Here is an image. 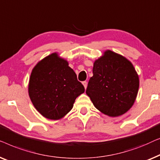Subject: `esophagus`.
<instances>
[{"label":"esophagus","instance_id":"1","mask_svg":"<svg viewBox=\"0 0 160 160\" xmlns=\"http://www.w3.org/2000/svg\"><path fill=\"white\" fill-rule=\"evenodd\" d=\"M82 85H83V86H84L85 89H86L87 85H88V82H86V81H83V82H82Z\"/></svg>","mask_w":160,"mask_h":160}]
</instances>
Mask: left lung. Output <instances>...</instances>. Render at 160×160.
<instances>
[{
    "label": "left lung",
    "mask_w": 160,
    "mask_h": 160,
    "mask_svg": "<svg viewBox=\"0 0 160 160\" xmlns=\"http://www.w3.org/2000/svg\"><path fill=\"white\" fill-rule=\"evenodd\" d=\"M93 74L86 94L96 109L109 117H118L132 107L138 94L139 78L130 61L107 50L95 61Z\"/></svg>",
    "instance_id": "8db88e82"
}]
</instances>
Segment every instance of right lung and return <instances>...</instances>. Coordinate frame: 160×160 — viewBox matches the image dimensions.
<instances>
[{
  "mask_svg": "<svg viewBox=\"0 0 160 160\" xmlns=\"http://www.w3.org/2000/svg\"><path fill=\"white\" fill-rule=\"evenodd\" d=\"M85 88L68 62L51 53L36 64L31 73L28 92L35 109L46 118L57 120L72 109Z\"/></svg>",
  "mask_w": 160,
  "mask_h": 160,
  "instance_id": "1",
  "label": "right lung"
}]
</instances>
